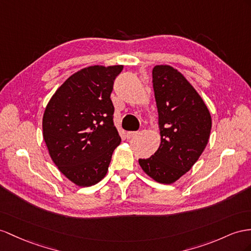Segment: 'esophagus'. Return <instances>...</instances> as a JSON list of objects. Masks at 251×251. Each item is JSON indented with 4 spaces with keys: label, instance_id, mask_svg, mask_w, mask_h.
<instances>
[{
    "label": "esophagus",
    "instance_id": "1",
    "mask_svg": "<svg viewBox=\"0 0 251 251\" xmlns=\"http://www.w3.org/2000/svg\"><path fill=\"white\" fill-rule=\"evenodd\" d=\"M138 134V131H127L126 132V137L127 139H132Z\"/></svg>",
    "mask_w": 251,
    "mask_h": 251
}]
</instances>
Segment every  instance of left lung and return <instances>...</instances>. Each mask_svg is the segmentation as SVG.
I'll return each instance as SVG.
<instances>
[{
    "label": "left lung",
    "instance_id": "8db88e82",
    "mask_svg": "<svg viewBox=\"0 0 251 251\" xmlns=\"http://www.w3.org/2000/svg\"><path fill=\"white\" fill-rule=\"evenodd\" d=\"M161 143L139 164L160 183L171 184L191 170L210 138L211 115L196 90L171 66L152 69Z\"/></svg>",
    "mask_w": 251,
    "mask_h": 251
}]
</instances>
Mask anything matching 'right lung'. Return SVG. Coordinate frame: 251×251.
<instances>
[{"label": "right lung", "instance_id": "1", "mask_svg": "<svg viewBox=\"0 0 251 251\" xmlns=\"http://www.w3.org/2000/svg\"><path fill=\"white\" fill-rule=\"evenodd\" d=\"M123 66H92L64 81L43 114V139L69 180L90 187L105 177L121 137L110 95Z\"/></svg>", "mask_w": 251, "mask_h": 251}]
</instances>
